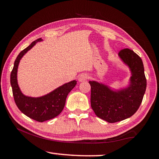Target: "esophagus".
Instances as JSON below:
<instances>
[{"instance_id":"esophagus-1","label":"esophagus","mask_w":159,"mask_h":159,"mask_svg":"<svg viewBox=\"0 0 159 159\" xmlns=\"http://www.w3.org/2000/svg\"><path fill=\"white\" fill-rule=\"evenodd\" d=\"M88 79V75L85 73L81 74L80 75H79V77H78V79H79V81L80 82H83L85 81Z\"/></svg>"}]
</instances>
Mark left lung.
Here are the masks:
<instances>
[{
    "label": "left lung",
    "mask_w": 159,
    "mask_h": 159,
    "mask_svg": "<svg viewBox=\"0 0 159 159\" xmlns=\"http://www.w3.org/2000/svg\"><path fill=\"white\" fill-rule=\"evenodd\" d=\"M118 55L131 70L130 87L114 92L103 84L89 81L91 107L97 116L109 123L118 122L132 116L140 106L147 88L140 57L129 48L120 50Z\"/></svg>",
    "instance_id": "left-lung-1"
}]
</instances>
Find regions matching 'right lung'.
Here are the masks:
<instances>
[{"label": "right lung", "instance_id": "right-lung-1", "mask_svg": "<svg viewBox=\"0 0 159 159\" xmlns=\"http://www.w3.org/2000/svg\"><path fill=\"white\" fill-rule=\"evenodd\" d=\"M41 39L36 40L25 50L21 51L16 58L14 66L10 74V83L16 105L24 114L39 122L52 119L60 114L65 105L67 95L76 86L77 83L76 80H73L66 83L53 90L52 93L41 98H34L26 97L21 93L17 80L19 63L23 55L34 47L36 43L41 41Z\"/></svg>", "mask_w": 159, "mask_h": 159}]
</instances>
